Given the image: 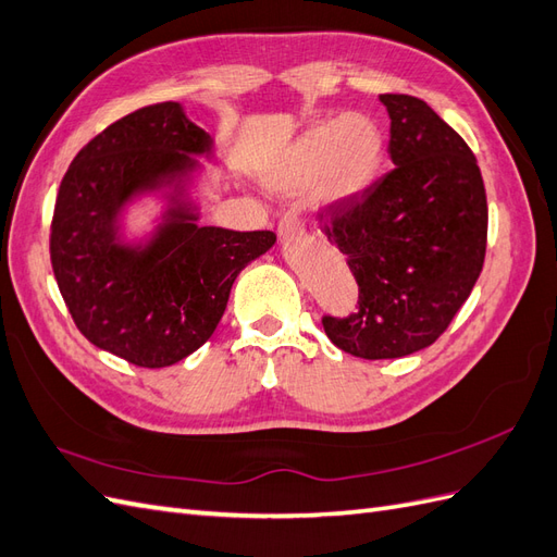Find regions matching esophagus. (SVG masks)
Masks as SVG:
<instances>
[{"mask_svg":"<svg viewBox=\"0 0 557 557\" xmlns=\"http://www.w3.org/2000/svg\"><path fill=\"white\" fill-rule=\"evenodd\" d=\"M277 235H280V240H294V237L304 235V224H300L296 214L287 212V214H284V216L280 219Z\"/></svg>","mask_w":557,"mask_h":557,"instance_id":"obj_1","label":"esophagus"}]
</instances>
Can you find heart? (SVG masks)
I'll return each mask as SVG.
<instances>
[{"label":"heart","mask_w":557,"mask_h":557,"mask_svg":"<svg viewBox=\"0 0 557 557\" xmlns=\"http://www.w3.org/2000/svg\"><path fill=\"white\" fill-rule=\"evenodd\" d=\"M385 158V133L361 111L312 125L284 151L268 182L284 194L312 184L320 205H341L359 198L380 172Z\"/></svg>","instance_id":"heart-1"}]
</instances>
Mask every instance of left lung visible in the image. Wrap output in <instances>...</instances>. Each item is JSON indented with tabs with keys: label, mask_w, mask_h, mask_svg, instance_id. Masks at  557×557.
<instances>
[{
	"label": "left lung",
	"mask_w": 557,
	"mask_h": 557,
	"mask_svg": "<svg viewBox=\"0 0 557 557\" xmlns=\"http://www.w3.org/2000/svg\"><path fill=\"white\" fill-rule=\"evenodd\" d=\"M396 165L320 214L359 284V310L324 317L329 341L361 359L432 345L465 306L485 261L487 200L475 156L412 95H380Z\"/></svg>",
	"instance_id": "obj_1"
}]
</instances>
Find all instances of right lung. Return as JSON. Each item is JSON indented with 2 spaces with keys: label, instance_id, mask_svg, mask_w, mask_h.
I'll use <instances>...</instances> for the list:
<instances>
[{
  "label": "right lung",
  "instance_id": "right-lung-1",
  "mask_svg": "<svg viewBox=\"0 0 557 557\" xmlns=\"http://www.w3.org/2000/svg\"><path fill=\"white\" fill-rule=\"evenodd\" d=\"M196 156L214 158V139L180 102L141 107L76 153L55 198L51 263L74 324L141 369L196 352L240 270L277 240L273 231L198 224ZM145 195L163 199L164 212L145 238L128 242L122 219Z\"/></svg>",
  "mask_w": 557,
  "mask_h": 557
}]
</instances>
